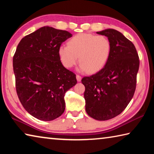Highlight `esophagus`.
I'll list each match as a JSON object with an SVG mask.
<instances>
[{"label": "esophagus", "instance_id": "obj_1", "mask_svg": "<svg viewBox=\"0 0 154 154\" xmlns=\"http://www.w3.org/2000/svg\"><path fill=\"white\" fill-rule=\"evenodd\" d=\"M76 78H77V82H81V80H82V76H80L79 75H76Z\"/></svg>", "mask_w": 154, "mask_h": 154}]
</instances>
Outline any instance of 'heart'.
Masks as SVG:
<instances>
[{
	"instance_id": "heart-1",
	"label": "heart",
	"mask_w": 154,
	"mask_h": 154,
	"mask_svg": "<svg viewBox=\"0 0 154 154\" xmlns=\"http://www.w3.org/2000/svg\"><path fill=\"white\" fill-rule=\"evenodd\" d=\"M111 43L105 36L79 33L68 41V45L58 49L62 64L70 69L76 64L79 56V71L91 73L100 71L111 55Z\"/></svg>"
}]
</instances>
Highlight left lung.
I'll use <instances>...</instances> for the list:
<instances>
[{
    "mask_svg": "<svg viewBox=\"0 0 154 154\" xmlns=\"http://www.w3.org/2000/svg\"><path fill=\"white\" fill-rule=\"evenodd\" d=\"M107 36L111 51L107 62L100 71L84 77V98L88 116L100 121L120 114L128 105L136 90L139 58L131 41L114 29L96 32Z\"/></svg>",
    "mask_w": 154,
    "mask_h": 154,
    "instance_id": "obj_1",
    "label": "left lung"
}]
</instances>
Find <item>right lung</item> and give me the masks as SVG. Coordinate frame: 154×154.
I'll return each mask as SVG.
<instances>
[{
    "label": "right lung",
    "instance_id": "right-lung-1",
    "mask_svg": "<svg viewBox=\"0 0 154 154\" xmlns=\"http://www.w3.org/2000/svg\"><path fill=\"white\" fill-rule=\"evenodd\" d=\"M72 35L44 26L20 41L13 58L15 88L31 116L51 121L64 113V95L77 83L76 75L60 59L58 49Z\"/></svg>",
    "mask_w": 154,
    "mask_h": 154
}]
</instances>
